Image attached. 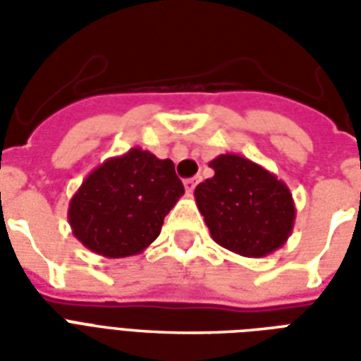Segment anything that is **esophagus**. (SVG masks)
<instances>
[{
    "instance_id": "1",
    "label": "esophagus",
    "mask_w": 361,
    "mask_h": 361,
    "mask_svg": "<svg viewBox=\"0 0 361 361\" xmlns=\"http://www.w3.org/2000/svg\"><path fill=\"white\" fill-rule=\"evenodd\" d=\"M195 185H197V178H189V180L183 181V188H185V191H188V193H193Z\"/></svg>"
}]
</instances>
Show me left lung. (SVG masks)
I'll list each match as a JSON object with an SVG mask.
<instances>
[{
    "label": "left lung",
    "mask_w": 361,
    "mask_h": 361,
    "mask_svg": "<svg viewBox=\"0 0 361 361\" xmlns=\"http://www.w3.org/2000/svg\"><path fill=\"white\" fill-rule=\"evenodd\" d=\"M214 176L195 188V203L212 240L242 257L280 250L295 220L290 189L274 173L240 154L209 162Z\"/></svg>",
    "instance_id": "left-lung-1"
}]
</instances>
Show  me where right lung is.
<instances>
[{"mask_svg": "<svg viewBox=\"0 0 361 361\" xmlns=\"http://www.w3.org/2000/svg\"><path fill=\"white\" fill-rule=\"evenodd\" d=\"M181 195L183 183L172 160L135 147L85 178L69 201L67 219L87 250L102 257H129L157 240Z\"/></svg>", "mask_w": 361, "mask_h": 361, "instance_id": "add662e5", "label": "right lung"}]
</instances>
